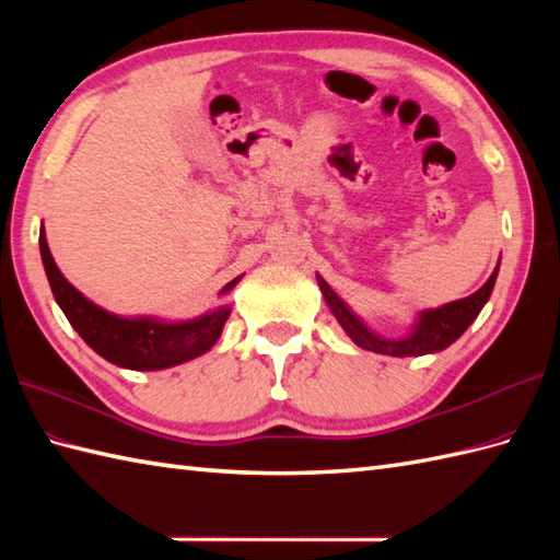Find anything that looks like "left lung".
Masks as SVG:
<instances>
[{"label":"left lung","instance_id":"obj_1","mask_svg":"<svg viewBox=\"0 0 560 560\" xmlns=\"http://www.w3.org/2000/svg\"><path fill=\"white\" fill-rule=\"evenodd\" d=\"M498 267H501V261H498ZM498 267L493 269L489 281H486L477 293H471L462 301H452L440 307H431V311H421L416 315L409 335H404L399 339H387L368 327L363 319L329 289V283L319 277V273H317V283H319V291L325 295L331 315L337 317V323L341 325L343 331H347L355 347L373 353H385V355H397V359H404V355L438 353L447 349L450 343H455L464 331H467V327L474 323V319L479 317L481 307L489 303L491 291L495 287Z\"/></svg>","mask_w":560,"mask_h":560}]
</instances>
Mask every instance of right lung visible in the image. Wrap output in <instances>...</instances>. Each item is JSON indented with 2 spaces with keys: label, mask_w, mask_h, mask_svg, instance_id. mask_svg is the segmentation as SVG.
<instances>
[{
  "label": "right lung",
  "mask_w": 560,
  "mask_h": 560,
  "mask_svg": "<svg viewBox=\"0 0 560 560\" xmlns=\"http://www.w3.org/2000/svg\"><path fill=\"white\" fill-rule=\"evenodd\" d=\"M40 257L55 301L62 307L69 325L105 361L129 368V371H163V368L197 359L219 341L225 319L231 315V305H219L205 315L177 319V323L151 315H115L91 303L65 279V273L55 265L50 247H47L45 229H40ZM241 279L243 273L225 283L221 295L231 293Z\"/></svg>",
  "instance_id": "1"
}]
</instances>
